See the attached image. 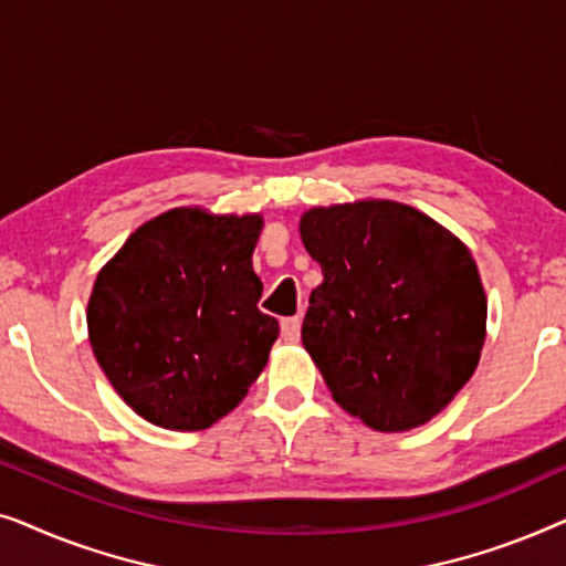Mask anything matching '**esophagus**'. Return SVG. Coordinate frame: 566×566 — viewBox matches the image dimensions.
<instances>
[{
    "mask_svg": "<svg viewBox=\"0 0 566 566\" xmlns=\"http://www.w3.org/2000/svg\"><path fill=\"white\" fill-rule=\"evenodd\" d=\"M281 332L285 343H298L301 337V316H289V319L281 322Z\"/></svg>",
    "mask_w": 566,
    "mask_h": 566,
    "instance_id": "obj_1",
    "label": "esophagus"
}]
</instances>
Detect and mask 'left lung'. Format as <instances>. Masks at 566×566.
Masks as SVG:
<instances>
[{
  "label": "left lung",
  "mask_w": 566,
  "mask_h": 566,
  "mask_svg": "<svg viewBox=\"0 0 566 566\" xmlns=\"http://www.w3.org/2000/svg\"><path fill=\"white\" fill-rule=\"evenodd\" d=\"M298 231L324 275L301 339L332 399L378 432L432 420L476 370L486 335L469 247L397 200L312 208Z\"/></svg>",
  "instance_id": "1"
}]
</instances>
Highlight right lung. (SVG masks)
Returning a JSON list of instances; mask_svg holds the SVG:
<instances>
[{
    "mask_svg": "<svg viewBox=\"0 0 566 566\" xmlns=\"http://www.w3.org/2000/svg\"><path fill=\"white\" fill-rule=\"evenodd\" d=\"M262 216L172 208L97 273L92 353L120 399L167 430H206L247 397L277 339L252 252Z\"/></svg>",
    "mask_w": 566,
    "mask_h": 566,
    "instance_id": "right-lung-1",
    "label": "right lung"
}]
</instances>
